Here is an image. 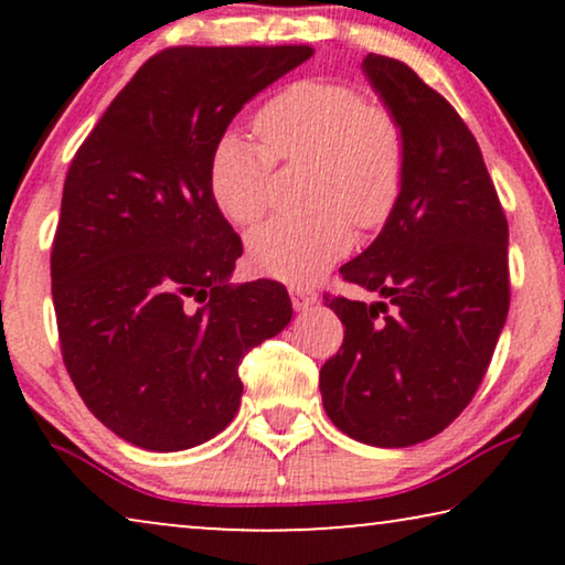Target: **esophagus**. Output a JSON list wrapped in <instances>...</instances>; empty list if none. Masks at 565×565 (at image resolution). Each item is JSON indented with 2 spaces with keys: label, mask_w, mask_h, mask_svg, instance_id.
<instances>
[{
  "label": "esophagus",
  "mask_w": 565,
  "mask_h": 565,
  "mask_svg": "<svg viewBox=\"0 0 565 565\" xmlns=\"http://www.w3.org/2000/svg\"><path fill=\"white\" fill-rule=\"evenodd\" d=\"M290 300L296 311H306L308 306H313L316 300H319V296H316V290L311 288H290Z\"/></svg>",
  "instance_id": "esophagus-1"
}]
</instances>
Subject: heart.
Listing matches in <instances>:
<instances>
[{"instance_id":"b5f03b06","label":"heart","mask_w":565,"mask_h":565,"mask_svg":"<svg viewBox=\"0 0 565 565\" xmlns=\"http://www.w3.org/2000/svg\"><path fill=\"white\" fill-rule=\"evenodd\" d=\"M249 141L226 134L211 161L215 203L238 226H252L273 203L277 161L313 164L306 188L311 215L275 218L249 236L262 275L308 285L344 257L352 228L375 231L391 218L406 174V138L396 113L370 103L358 87L303 79L257 113Z\"/></svg>"}]
</instances>
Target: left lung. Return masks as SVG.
I'll return each mask as SVG.
<instances>
[{
  "instance_id": "8db88e82",
  "label": "left lung",
  "mask_w": 565,
  "mask_h": 565,
  "mask_svg": "<svg viewBox=\"0 0 565 565\" xmlns=\"http://www.w3.org/2000/svg\"><path fill=\"white\" fill-rule=\"evenodd\" d=\"M370 84L406 138L404 190L339 269L375 303L323 296L344 342L323 362L329 419L375 447L435 437L476 396L509 313V226L473 134L404 61L367 53Z\"/></svg>"
}]
</instances>
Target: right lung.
Listing matches in <instances>:
<instances>
[{"mask_svg":"<svg viewBox=\"0 0 565 565\" xmlns=\"http://www.w3.org/2000/svg\"><path fill=\"white\" fill-rule=\"evenodd\" d=\"M311 45H177L151 56L72 159L51 252L64 365L92 414L153 452L203 445L238 412L244 354L292 306L228 282L242 238L211 161L249 99Z\"/></svg>","mask_w":565,"mask_h":565,"instance_id":"1","label":"right lung"}]
</instances>
